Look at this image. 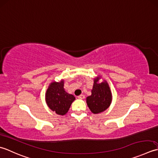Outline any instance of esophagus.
<instances>
[{"mask_svg":"<svg viewBox=\"0 0 158 158\" xmlns=\"http://www.w3.org/2000/svg\"><path fill=\"white\" fill-rule=\"evenodd\" d=\"M85 96L84 95H80L78 96V98L80 99H85Z\"/></svg>","mask_w":158,"mask_h":158,"instance_id":"obj_1","label":"esophagus"}]
</instances>
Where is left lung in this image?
I'll use <instances>...</instances> for the list:
<instances>
[{
  "mask_svg": "<svg viewBox=\"0 0 158 158\" xmlns=\"http://www.w3.org/2000/svg\"><path fill=\"white\" fill-rule=\"evenodd\" d=\"M95 80L91 95L86 98V103L91 111L94 114L104 112L110 106L112 100L110 90L106 82L97 83Z\"/></svg>",
  "mask_w": 158,
  "mask_h": 158,
  "instance_id": "left-lung-1",
  "label": "left lung"
}]
</instances>
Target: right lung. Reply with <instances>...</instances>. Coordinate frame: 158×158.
<instances>
[{"instance_id": "obj_1", "label": "right lung", "mask_w": 158, "mask_h": 158, "mask_svg": "<svg viewBox=\"0 0 158 158\" xmlns=\"http://www.w3.org/2000/svg\"><path fill=\"white\" fill-rule=\"evenodd\" d=\"M63 86V81L54 82L50 84L46 94L48 107L60 115L65 114L68 112L72 103L75 100L74 96L67 93Z\"/></svg>"}]
</instances>
